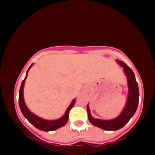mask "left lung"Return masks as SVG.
Instances as JSON below:
<instances>
[{
    "label": "left lung",
    "instance_id": "1",
    "mask_svg": "<svg viewBox=\"0 0 155 155\" xmlns=\"http://www.w3.org/2000/svg\"><path fill=\"white\" fill-rule=\"evenodd\" d=\"M116 62L123 68V70L126 75L127 82V97L125 106L122 112L119 114L118 116L113 119H99V118H94L92 116L88 104L87 105V117H88V120L91 124L105 130H117L126 125L130 119L135 114L139 104V96H140L139 87L134 72L125 63L121 61L116 60Z\"/></svg>",
    "mask_w": 155,
    "mask_h": 155
}]
</instances>
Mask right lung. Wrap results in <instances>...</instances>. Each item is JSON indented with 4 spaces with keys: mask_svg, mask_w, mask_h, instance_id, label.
Segmentation results:
<instances>
[{
    "mask_svg": "<svg viewBox=\"0 0 155 155\" xmlns=\"http://www.w3.org/2000/svg\"><path fill=\"white\" fill-rule=\"evenodd\" d=\"M33 66V64L30 66L28 70H27V73H26V76L25 77L24 80L21 82V87H20L19 90V95H18V104H19L20 109H21V112H22L23 115L25 116V118L31 123L32 125H34L36 128L40 130L43 131H53L55 130L58 129V128L64 127L65 124H67L69 118V113H70V109L73 108L74 106L75 103H76V98L73 100V101L71 102V104H70L68 109H67L66 112L64 114L63 116L61 117L60 118L56 120H47L44 119V118H42L40 117L37 116L35 114L33 113L32 112L30 111V109L28 108L26 106L25 102L24 100V94H23V90H24V86H25V82L26 79H27L28 73L30 69L31 68V67Z\"/></svg>",
    "mask_w": 155,
    "mask_h": 155,
    "instance_id": "obj_1",
    "label": "right lung"
}]
</instances>
